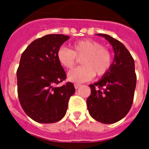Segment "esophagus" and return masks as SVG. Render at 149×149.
I'll use <instances>...</instances> for the list:
<instances>
[{
    "label": "esophagus",
    "instance_id": "obj_1",
    "mask_svg": "<svg viewBox=\"0 0 149 149\" xmlns=\"http://www.w3.org/2000/svg\"><path fill=\"white\" fill-rule=\"evenodd\" d=\"M80 86H81V84H74L75 89H78Z\"/></svg>",
    "mask_w": 149,
    "mask_h": 149
}]
</instances>
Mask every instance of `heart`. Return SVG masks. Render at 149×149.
I'll use <instances>...</instances> for the list:
<instances>
[{"label": "heart", "mask_w": 149, "mask_h": 149, "mask_svg": "<svg viewBox=\"0 0 149 149\" xmlns=\"http://www.w3.org/2000/svg\"><path fill=\"white\" fill-rule=\"evenodd\" d=\"M57 59L60 65L67 70L76 64L77 58H81L82 67L69 72L68 79L74 83H84L91 80L96 75L105 74L111 67V52L100 43L91 39L78 41L71 45V49L61 47L57 51Z\"/></svg>", "instance_id": "heart-1"}]
</instances>
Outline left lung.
<instances>
[{"label": "left lung", "instance_id": "obj_1", "mask_svg": "<svg viewBox=\"0 0 149 149\" xmlns=\"http://www.w3.org/2000/svg\"><path fill=\"white\" fill-rule=\"evenodd\" d=\"M97 36L112 45L114 57L108 71L90 85L91 93L86 104L93 119L103 124H113L125 118L132 107L136 87L134 61L120 42L105 34ZM96 86L99 89H96Z\"/></svg>", "mask_w": 149, "mask_h": 149}]
</instances>
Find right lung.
I'll use <instances>...</instances> for the list:
<instances>
[{
	"label": "right lung",
	"instance_id": "1",
	"mask_svg": "<svg viewBox=\"0 0 149 149\" xmlns=\"http://www.w3.org/2000/svg\"><path fill=\"white\" fill-rule=\"evenodd\" d=\"M69 38L60 34L43 36L33 41L21 56L17 70L18 98L25 113L36 122L60 120L75 93L70 82L56 86L66 77L56 54Z\"/></svg>",
	"mask_w": 149,
	"mask_h": 149
}]
</instances>
